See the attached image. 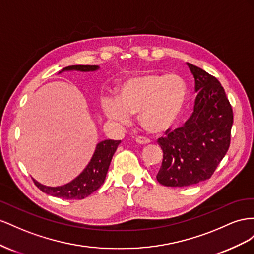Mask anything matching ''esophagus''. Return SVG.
Wrapping results in <instances>:
<instances>
[{
	"mask_svg": "<svg viewBox=\"0 0 254 254\" xmlns=\"http://www.w3.org/2000/svg\"><path fill=\"white\" fill-rule=\"evenodd\" d=\"M135 141L138 143V144H142V146H143V144H148L149 143V140L142 138V137H136Z\"/></svg>",
	"mask_w": 254,
	"mask_h": 254,
	"instance_id": "esophagus-1",
	"label": "esophagus"
}]
</instances>
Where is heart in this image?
<instances>
[{
  "label": "heart",
  "instance_id": "obj_1",
  "mask_svg": "<svg viewBox=\"0 0 254 254\" xmlns=\"http://www.w3.org/2000/svg\"><path fill=\"white\" fill-rule=\"evenodd\" d=\"M185 100L186 86L179 75L147 72L126 79L116 99L103 98L101 107L108 119L119 123H127L128 115H138L140 127L156 135L175 125Z\"/></svg>",
  "mask_w": 254,
  "mask_h": 254
}]
</instances>
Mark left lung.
Returning a JSON list of instances; mask_svg holds the SVG:
<instances>
[{
    "mask_svg": "<svg viewBox=\"0 0 254 254\" xmlns=\"http://www.w3.org/2000/svg\"><path fill=\"white\" fill-rule=\"evenodd\" d=\"M187 66L198 92L193 112L183 127L157 140L164 155L156 179L170 187L211 178L229 150L233 125V111L218 79L190 63Z\"/></svg>",
    "mask_w": 254,
    "mask_h": 254,
    "instance_id": "obj_1",
    "label": "left lung"
}]
</instances>
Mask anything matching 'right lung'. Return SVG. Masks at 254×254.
Segmentation results:
<instances>
[{
	"instance_id": "right-lung-1",
	"label": "right lung",
	"mask_w": 254,
	"mask_h": 254,
	"mask_svg": "<svg viewBox=\"0 0 254 254\" xmlns=\"http://www.w3.org/2000/svg\"><path fill=\"white\" fill-rule=\"evenodd\" d=\"M99 69V66H89V64H75V66H69L64 68L60 73L64 71H81L89 72L96 71ZM121 140H112L106 139L97 144L95 153H93L90 162L86 166V168L79 173V175L72 180L71 182L56 187H51L42 185L37 181L34 180L35 185L39 190L53 197L63 198L67 200H81L88 197L93 191L104 183L106 178V173L112 162L113 155L117 150L118 144Z\"/></svg>"
}]
</instances>
